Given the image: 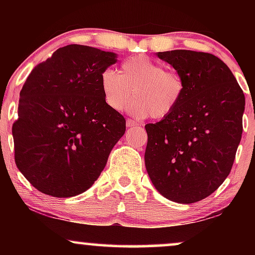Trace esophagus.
Masks as SVG:
<instances>
[{
	"instance_id": "obj_1",
	"label": "esophagus",
	"mask_w": 255,
	"mask_h": 255,
	"mask_svg": "<svg viewBox=\"0 0 255 255\" xmlns=\"http://www.w3.org/2000/svg\"><path fill=\"white\" fill-rule=\"evenodd\" d=\"M126 126H127L128 128H130V127H134V126H136V122H135V121H133V120L128 119L127 121H126Z\"/></svg>"
}]
</instances>
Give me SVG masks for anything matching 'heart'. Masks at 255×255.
I'll list each match as a JSON object with an SVG mask.
<instances>
[{
	"label": "heart",
	"mask_w": 255,
	"mask_h": 255,
	"mask_svg": "<svg viewBox=\"0 0 255 255\" xmlns=\"http://www.w3.org/2000/svg\"><path fill=\"white\" fill-rule=\"evenodd\" d=\"M101 87L105 104L114 111H121L131 102L133 116L145 119L153 115L163 119L176 109L184 92L180 74L165 69L162 63L139 55L126 60L119 73L105 69L101 75Z\"/></svg>",
	"instance_id": "1"
}]
</instances>
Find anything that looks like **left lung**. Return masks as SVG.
Wrapping results in <instances>:
<instances>
[{"label": "left lung", "instance_id": "1", "mask_svg": "<svg viewBox=\"0 0 255 255\" xmlns=\"http://www.w3.org/2000/svg\"><path fill=\"white\" fill-rule=\"evenodd\" d=\"M184 92L170 115L145 126V166L154 188L180 204L203 200L224 182L241 141L245 95L229 67L207 52H157Z\"/></svg>", "mask_w": 255, "mask_h": 255}]
</instances>
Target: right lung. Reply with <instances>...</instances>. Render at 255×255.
Instances as JSON below:
<instances>
[{"label": "right lung", "mask_w": 255, "mask_h": 255, "mask_svg": "<svg viewBox=\"0 0 255 255\" xmlns=\"http://www.w3.org/2000/svg\"><path fill=\"white\" fill-rule=\"evenodd\" d=\"M115 52L87 45L57 49L20 91L11 133L17 169L44 194L71 198L97 180L126 120L105 104L101 75Z\"/></svg>", "instance_id": "1"}]
</instances>
